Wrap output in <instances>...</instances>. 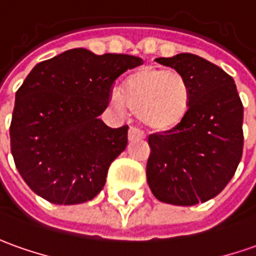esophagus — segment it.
Wrapping results in <instances>:
<instances>
[{
    "label": "esophagus",
    "instance_id": "34e87169",
    "mask_svg": "<svg viewBox=\"0 0 256 256\" xmlns=\"http://www.w3.org/2000/svg\"><path fill=\"white\" fill-rule=\"evenodd\" d=\"M136 137H144L142 132H140L138 128H128V140L132 142V140H134Z\"/></svg>",
    "mask_w": 256,
    "mask_h": 256
}]
</instances>
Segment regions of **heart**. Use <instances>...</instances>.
Wrapping results in <instances>:
<instances>
[{"mask_svg": "<svg viewBox=\"0 0 256 256\" xmlns=\"http://www.w3.org/2000/svg\"><path fill=\"white\" fill-rule=\"evenodd\" d=\"M110 102L118 109L137 114L142 126L152 132H171L186 120L192 106V88L178 71L146 66L124 78L114 90Z\"/></svg>", "mask_w": 256, "mask_h": 256, "instance_id": "heart-1", "label": "heart"}]
</instances>
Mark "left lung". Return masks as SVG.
<instances>
[{
    "label": "left lung",
    "instance_id": "8db88e82",
    "mask_svg": "<svg viewBox=\"0 0 256 256\" xmlns=\"http://www.w3.org/2000/svg\"><path fill=\"white\" fill-rule=\"evenodd\" d=\"M156 62L186 78L192 106L178 128L148 137L147 182L158 200L194 206L220 194L242 157L244 108L234 80L190 53Z\"/></svg>",
    "mask_w": 256,
    "mask_h": 256
}]
</instances>
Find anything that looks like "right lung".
Wrapping results in <instances>:
<instances>
[{
  "label": "right lung",
  "instance_id": "add662e5",
  "mask_svg": "<svg viewBox=\"0 0 256 256\" xmlns=\"http://www.w3.org/2000/svg\"><path fill=\"white\" fill-rule=\"evenodd\" d=\"M140 64L136 56L71 48L33 67L15 95L10 136L16 170L34 194L80 204L102 190L128 126L110 128L98 116L116 78Z\"/></svg>",
  "mask_w": 256,
  "mask_h": 256
}]
</instances>
